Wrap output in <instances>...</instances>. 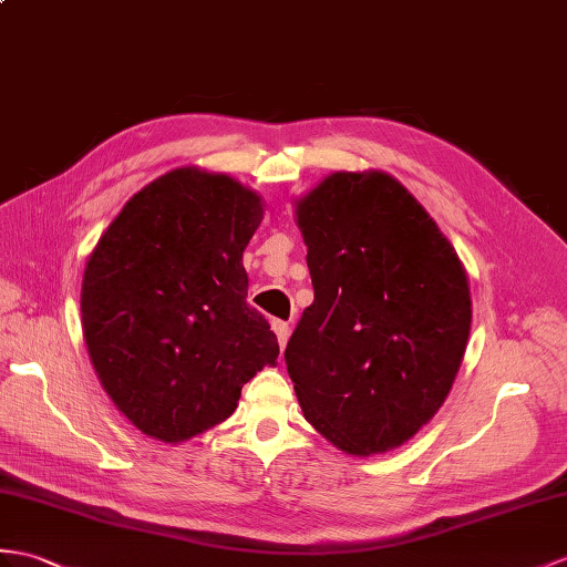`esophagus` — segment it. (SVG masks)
Instances as JSON below:
<instances>
[{"label": "esophagus", "instance_id": "34e87169", "mask_svg": "<svg viewBox=\"0 0 567 567\" xmlns=\"http://www.w3.org/2000/svg\"><path fill=\"white\" fill-rule=\"evenodd\" d=\"M272 331H275V336H278L280 348H285L287 340H289V323H285V321H272Z\"/></svg>", "mask_w": 567, "mask_h": 567}]
</instances>
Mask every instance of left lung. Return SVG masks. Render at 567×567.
<instances>
[{
  "label": "left lung",
  "mask_w": 567,
  "mask_h": 567,
  "mask_svg": "<svg viewBox=\"0 0 567 567\" xmlns=\"http://www.w3.org/2000/svg\"><path fill=\"white\" fill-rule=\"evenodd\" d=\"M295 215L313 285L285 350L301 413L346 454L396 450L440 411L462 367L464 262L384 171H336Z\"/></svg>",
  "instance_id": "8db88e82"
}]
</instances>
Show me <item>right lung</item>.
I'll return each mask as SVG.
<instances>
[{
	"mask_svg": "<svg viewBox=\"0 0 567 567\" xmlns=\"http://www.w3.org/2000/svg\"><path fill=\"white\" fill-rule=\"evenodd\" d=\"M262 197L227 174L183 166L123 205L91 251L82 331L101 386L166 444L224 423L280 346L246 305L244 248Z\"/></svg>",
	"mask_w": 567,
	"mask_h": 567,
	"instance_id": "right-lung-1",
	"label": "right lung"
}]
</instances>
